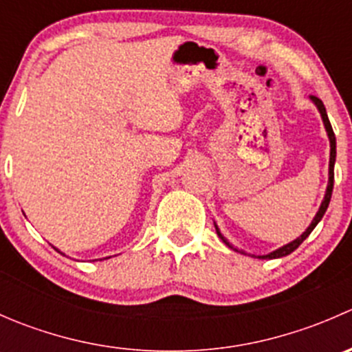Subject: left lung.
<instances>
[{"label":"left lung","instance_id":"1","mask_svg":"<svg viewBox=\"0 0 352 352\" xmlns=\"http://www.w3.org/2000/svg\"><path fill=\"white\" fill-rule=\"evenodd\" d=\"M310 98H311V102H314V104L317 105L318 112H320L322 120H324L325 131H327V136H329V141H330V162H329V186H327V190H325L324 201H322L320 208H318V211H317V214H315V218H314V221H311V225L308 226V228L305 230V232L301 233V235L298 236L296 240H293V242H289L287 245H285V247L278 248V250L271 252V254L258 255V258H279V257H285V255H289L291 252L296 250V248L300 247V245L308 239V235H310V233L314 232V228L318 225V221H320V219L324 218L325 211H327V208H329L330 197H332V189H333V163H336V134H333L332 126H330V120H329V116H327V110H325V107H324V102H322L320 98L314 97V95H311ZM216 233H218L219 239H221L223 242L228 245L230 248H233L232 245L228 243V240H226L225 236L221 235V232H219V230H218V226H216ZM235 250H236V248H235ZM236 252H239V250H236ZM242 254H245V252H242Z\"/></svg>","mask_w":352,"mask_h":352}]
</instances>
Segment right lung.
I'll use <instances>...</instances> for the list:
<instances>
[{
    "label": "right lung",
    "mask_w": 352,
    "mask_h": 352,
    "mask_svg": "<svg viewBox=\"0 0 352 352\" xmlns=\"http://www.w3.org/2000/svg\"><path fill=\"white\" fill-rule=\"evenodd\" d=\"M105 258H109V257H105Z\"/></svg>",
    "instance_id": "right-lung-1"
}]
</instances>
